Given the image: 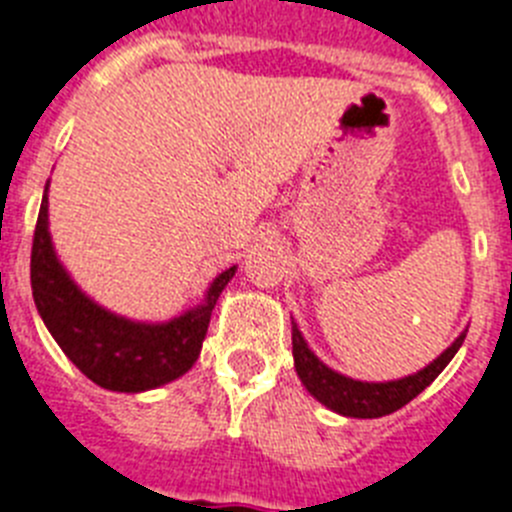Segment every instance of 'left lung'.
<instances>
[{
	"mask_svg": "<svg viewBox=\"0 0 512 512\" xmlns=\"http://www.w3.org/2000/svg\"><path fill=\"white\" fill-rule=\"evenodd\" d=\"M464 337L466 332H461L446 353L438 355L428 368L417 371L415 376H407V379L399 381H386V384H368V381H353L348 376H340V373L324 366L317 355L306 348L304 337H301V332L293 324V366H296L301 384L319 402L327 404L330 410L340 412L345 417H384L391 415V412H397L407 402H412L425 386L433 384L438 379V373L451 363L453 355L459 353Z\"/></svg>",
	"mask_w": 512,
	"mask_h": 512,
	"instance_id": "1",
	"label": "left lung"
}]
</instances>
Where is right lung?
<instances>
[{
    "label": "right lung",
    "instance_id": "add662e5",
    "mask_svg": "<svg viewBox=\"0 0 512 512\" xmlns=\"http://www.w3.org/2000/svg\"><path fill=\"white\" fill-rule=\"evenodd\" d=\"M237 268H229L208 288L201 309H193L167 324H136L92 304L59 265L48 237V195L30 252L33 299L53 340L59 342L79 371L110 391H144L175 381L201 355L211 311L219 293Z\"/></svg>",
    "mask_w": 512,
    "mask_h": 512
}]
</instances>
